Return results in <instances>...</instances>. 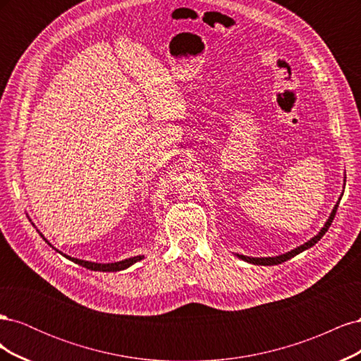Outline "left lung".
Wrapping results in <instances>:
<instances>
[{"mask_svg": "<svg viewBox=\"0 0 361 361\" xmlns=\"http://www.w3.org/2000/svg\"><path fill=\"white\" fill-rule=\"evenodd\" d=\"M345 182H346V176H345ZM343 188H345V187H343ZM342 195H343V194H342ZM341 199H342V197H341ZM341 199H338V202H341ZM338 202L334 204L333 211H331V214H330V216H329V220L325 221L324 227H322L321 231L318 232V235H314V236L310 239V241L304 243L302 245H300V247H297V248H293V250L288 251V253H285V255H279V256H272V257H250V256H244V255H236V256H238L239 259H243V260L248 262V264H253V265L271 267V265H279V264H283V262H286V260H289L290 257H293V256H297V255L302 253L304 250H307V248L313 247L316 243L319 241V239L325 235V232L329 231V227L331 226V223H333V220H334V215H336V211H337Z\"/></svg>", "mask_w": 361, "mask_h": 361, "instance_id": "1", "label": "left lung"}]
</instances>
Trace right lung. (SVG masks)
Segmentation results:
<instances>
[{"mask_svg": "<svg viewBox=\"0 0 361 361\" xmlns=\"http://www.w3.org/2000/svg\"><path fill=\"white\" fill-rule=\"evenodd\" d=\"M40 233V232H39ZM40 236L45 239V243H48V239L43 236L40 233ZM49 244V243H48ZM51 245V244H49ZM52 247V245H51ZM54 248V247H52ZM57 250V248H56ZM59 251V250H57ZM59 253H61V251H59ZM63 255V253H61ZM64 257H68L69 260L75 262V264H78L87 269H92V271H102V272H116V271H122V269H126L129 268L130 265H134L135 262L145 259V256H134V257H129V259H125V260H120V262H113V264H97V262H89V260H81V259H75V257H71L68 255H63Z\"/></svg>", "mask_w": 361, "mask_h": 361, "instance_id": "add662e5", "label": "right lung"}]
</instances>
